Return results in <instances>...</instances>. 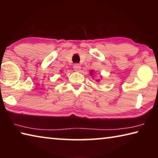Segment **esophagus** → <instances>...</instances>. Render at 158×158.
Segmentation results:
<instances>
[{
	"instance_id": "obj_1",
	"label": "esophagus",
	"mask_w": 158,
	"mask_h": 158,
	"mask_svg": "<svg viewBox=\"0 0 158 158\" xmlns=\"http://www.w3.org/2000/svg\"><path fill=\"white\" fill-rule=\"evenodd\" d=\"M73 68L76 72H80V70H81V65H79V64H74Z\"/></svg>"
}]
</instances>
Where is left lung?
Masks as SVG:
<instances>
[{"label": "left lung", "instance_id": "obj_1", "mask_svg": "<svg viewBox=\"0 0 158 158\" xmlns=\"http://www.w3.org/2000/svg\"><path fill=\"white\" fill-rule=\"evenodd\" d=\"M93 73H94V71H93V70L90 71V75H93ZM96 81H100V79H97V80H96Z\"/></svg>", "mask_w": 158, "mask_h": 158}]
</instances>
